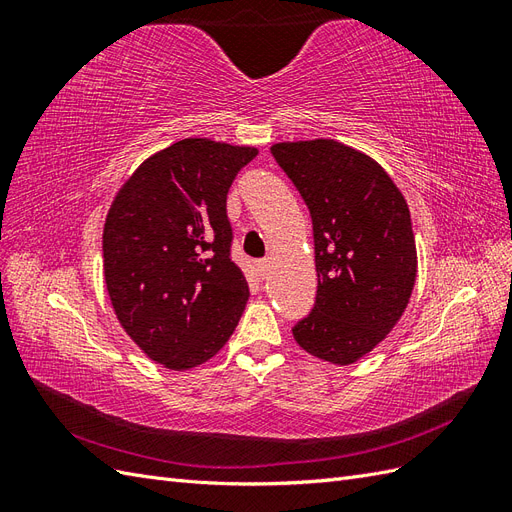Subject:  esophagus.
<instances>
[{"instance_id": "1", "label": "esophagus", "mask_w": 512, "mask_h": 512, "mask_svg": "<svg viewBox=\"0 0 512 512\" xmlns=\"http://www.w3.org/2000/svg\"><path fill=\"white\" fill-rule=\"evenodd\" d=\"M269 267H271L269 258H262V260H258V262H256V269H258L260 277H267V275H269Z\"/></svg>"}]
</instances>
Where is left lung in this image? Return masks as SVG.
<instances>
[{"instance_id":"8db88e82","label":"left lung","mask_w":512,"mask_h":512,"mask_svg":"<svg viewBox=\"0 0 512 512\" xmlns=\"http://www.w3.org/2000/svg\"><path fill=\"white\" fill-rule=\"evenodd\" d=\"M312 215L316 303L292 327L297 344L335 365L374 350L404 314L416 280L410 211L365 153L329 138L271 147Z\"/></svg>"}]
</instances>
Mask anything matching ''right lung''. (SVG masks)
Returning a JSON list of instances; mask_svg holds the SVG:
<instances>
[{
	"instance_id": "add662e5",
	"label": "right lung",
	"mask_w": 512,
	"mask_h": 512,
	"mask_svg": "<svg viewBox=\"0 0 512 512\" xmlns=\"http://www.w3.org/2000/svg\"><path fill=\"white\" fill-rule=\"evenodd\" d=\"M254 147L185 138L151 156L106 215L104 280L121 327L168 369L209 361L250 288L230 258L226 196Z\"/></svg>"
}]
</instances>
